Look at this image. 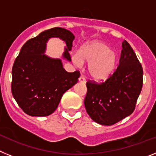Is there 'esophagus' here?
Listing matches in <instances>:
<instances>
[{"label":"esophagus","mask_w":156,"mask_h":156,"mask_svg":"<svg viewBox=\"0 0 156 156\" xmlns=\"http://www.w3.org/2000/svg\"><path fill=\"white\" fill-rule=\"evenodd\" d=\"M79 81H80V82L83 83H86V79H85L83 76H80V78H79Z\"/></svg>","instance_id":"esophagus-1"}]
</instances>
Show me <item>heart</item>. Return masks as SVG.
Segmentation results:
<instances>
[{
  "label": "heart",
  "instance_id": "1",
  "mask_svg": "<svg viewBox=\"0 0 156 156\" xmlns=\"http://www.w3.org/2000/svg\"><path fill=\"white\" fill-rule=\"evenodd\" d=\"M76 66H80L83 62H87V71L94 79L106 80L115 69L117 54L115 50L108 48L106 43L94 41L84 44L78 51L72 55Z\"/></svg>",
  "mask_w": 156,
  "mask_h": 156
}]
</instances>
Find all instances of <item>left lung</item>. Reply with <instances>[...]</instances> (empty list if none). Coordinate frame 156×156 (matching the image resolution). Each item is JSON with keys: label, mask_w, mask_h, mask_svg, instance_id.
<instances>
[{"label": "left lung", "mask_w": 156, "mask_h": 156, "mask_svg": "<svg viewBox=\"0 0 156 156\" xmlns=\"http://www.w3.org/2000/svg\"><path fill=\"white\" fill-rule=\"evenodd\" d=\"M119 66L105 81L87 82L84 105L94 122L110 126L132 114L143 85V69L133 48L122 43Z\"/></svg>", "instance_id": "8db88e82"}]
</instances>
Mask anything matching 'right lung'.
I'll use <instances>...</instances> for the list:
<instances>
[{
  "mask_svg": "<svg viewBox=\"0 0 156 156\" xmlns=\"http://www.w3.org/2000/svg\"><path fill=\"white\" fill-rule=\"evenodd\" d=\"M51 37L66 42L63 57L71 61L75 37L69 30L55 27L30 39L22 47L12 67V93L25 113L48 116L55 111L63 94L78 81L80 71L68 73L60 59L44 55L46 43Z\"/></svg>",
  "mask_w": 156,
  "mask_h": 156,
  "instance_id": "add662e5",
  "label": "right lung"
}]
</instances>
